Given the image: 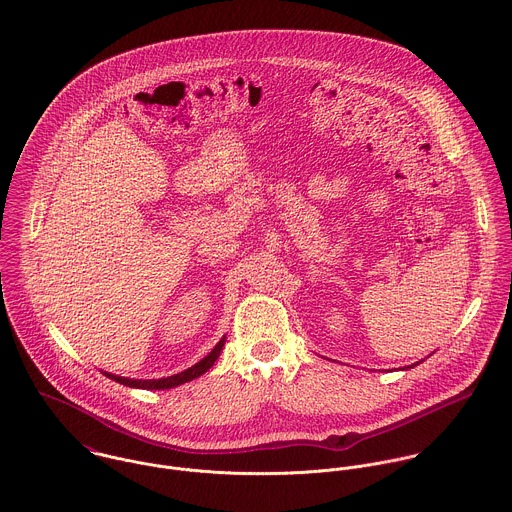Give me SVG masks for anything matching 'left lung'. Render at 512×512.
Here are the masks:
<instances>
[{
  "mask_svg": "<svg viewBox=\"0 0 512 512\" xmlns=\"http://www.w3.org/2000/svg\"><path fill=\"white\" fill-rule=\"evenodd\" d=\"M423 360H419V362H415V364H411V366H406V368H413V366H417V364H421Z\"/></svg>",
  "mask_w": 512,
  "mask_h": 512,
  "instance_id": "left-lung-1",
  "label": "left lung"
}]
</instances>
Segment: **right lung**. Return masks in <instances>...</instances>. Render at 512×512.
<instances>
[{
  "instance_id": "obj_1",
  "label": "right lung",
  "mask_w": 512,
  "mask_h": 512,
  "mask_svg": "<svg viewBox=\"0 0 512 512\" xmlns=\"http://www.w3.org/2000/svg\"><path fill=\"white\" fill-rule=\"evenodd\" d=\"M223 344H225V336L213 346V350L202 358L198 364H194L192 368L180 372V374H174V376H168V378H160V380H134V378H124V376H116V374H110V372H103L106 378L118 382V384H124L128 388H138V390H170V388H178L186 382H192L196 378H200L202 374H205L213 364L215 360L219 358L221 350H223Z\"/></svg>"
}]
</instances>
